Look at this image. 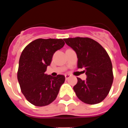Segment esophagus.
Listing matches in <instances>:
<instances>
[{
    "label": "esophagus",
    "mask_w": 128,
    "mask_h": 128,
    "mask_svg": "<svg viewBox=\"0 0 128 128\" xmlns=\"http://www.w3.org/2000/svg\"><path fill=\"white\" fill-rule=\"evenodd\" d=\"M70 77V74H65V77H66V80H68Z\"/></svg>",
    "instance_id": "34e87169"
}]
</instances>
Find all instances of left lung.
Here are the masks:
<instances>
[{
  "instance_id": "obj_1",
  "label": "left lung",
  "mask_w": 128,
  "mask_h": 128,
  "mask_svg": "<svg viewBox=\"0 0 128 128\" xmlns=\"http://www.w3.org/2000/svg\"><path fill=\"white\" fill-rule=\"evenodd\" d=\"M76 52L78 68H85L86 80L77 77L73 87L77 97L86 104H97L108 95L113 81L112 61L105 50L89 38L64 39Z\"/></svg>"
}]
</instances>
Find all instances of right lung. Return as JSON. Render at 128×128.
Here are the masks:
<instances>
[{
  "mask_svg": "<svg viewBox=\"0 0 128 128\" xmlns=\"http://www.w3.org/2000/svg\"><path fill=\"white\" fill-rule=\"evenodd\" d=\"M64 44L62 39L40 38L31 42L22 52L17 78L22 92L32 104L43 106L56 98L65 77H52L44 72L54 52Z\"/></svg>",
  "mask_w": 128,
  "mask_h": 128,
  "instance_id": "right-lung-1",
  "label": "right lung"
}]
</instances>
